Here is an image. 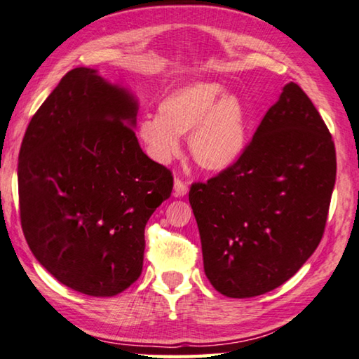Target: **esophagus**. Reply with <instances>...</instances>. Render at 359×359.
Segmentation results:
<instances>
[{
  "label": "esophagus",
  "mask_w": 359,
  "mask_h": 359,
  "mask_svg": "<svg viewBox=\"0 0 359 359\" xmlns=\"http://www.w3.org/2000/svg\"><path fill=\"white\" fill-rule=\"evenodd\" d=\"M187 193H189V185H187L185 182L179 177L175 179L174 180V195L180 198V196H185Z\"/></svg>",
  "instance_id": "esophagus-1"
}]
</instances>
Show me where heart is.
I'll return each mask as SVG.
<instances>
[{
  "mask_svg": "<svg viewBox=\"0 0 359 359\" xmlns=\"http://www.w3.org/2000/svg\"><path fill=\"white\" fill-rule=\"evenodd\" d=\"M220 83L198 81L166 95L158 115H144L137 137L158 163H169L180 151L179 135L189 134V149L198 166L220 172L233 166L248 145L249 113L235 94H224Z\"/></svg>",
  "mask_w": 359,
  "mask_h": 359,
  "instance_id": "b5f03b06",
  "label": "heart"
}]
</instances>
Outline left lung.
<instances>
[{"mask_svg":"<svg viewBox=\"0 0 359 359\" xmlns=\"http://www.w3.org/2000/svg\"><path fill=\"white\" fill-rule=\"evenodd\" d=\"M335 170L321 115L299 84H286L240 159L190 189L215 291L255 297L299 271L323 238Z\"/></svg>","mask_w":359,"mask_h":359,"instance_id":"obj_1","label":"left lung"}]
</instances>
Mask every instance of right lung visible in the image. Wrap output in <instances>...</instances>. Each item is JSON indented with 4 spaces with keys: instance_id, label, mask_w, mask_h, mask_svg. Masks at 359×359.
<instances>
[{
    "instance_id": "right-lung-1",
    "label": "right lung",
    "mask_w": 359,
    "mask_h": 359,
    "mask_svg": "<svg viewBox=\"0 0 359 359\" xmlns=\"http://www.w3.org/2000/svg\"><path fill=\"white\" fill-rule=\"evenodd\" d=\"M137 102L93 68H73L43 102L19 153L20 224L67 287L111 297L142 273L145 225L172 172L142 151Z\"/></svg>"
}]
</instances>
